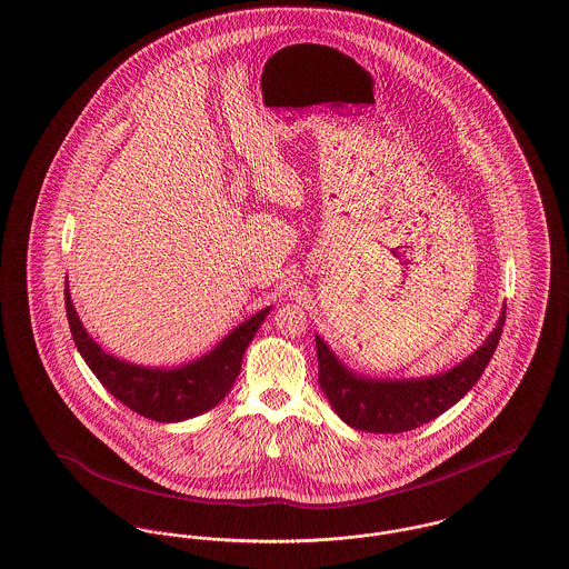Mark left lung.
Wrapping results in <instances>:
<instances>
[{"mask_svg":"<svg viewBox=\"0 0 569 569\" xmlns=\"http://www.w3.org/2000/svg\"><path fill=\"white\" fill-rule=\"evenodd\" d=\"M505 325V309L486 341L456 368L423 378H369L341 363L329 343L316 335L318 382L337 417L355 430L400 435L449 410L475 387L488 368Z\"/></svg>","mask_w":569,"mask_h":569,"instance_id":"1","label":"left lung"}]
</instances>
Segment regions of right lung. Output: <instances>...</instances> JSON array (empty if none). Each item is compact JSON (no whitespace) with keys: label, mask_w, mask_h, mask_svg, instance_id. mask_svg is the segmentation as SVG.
I'll return each mask as SVG.
<instances>
[{"label":"right lung","mask_w":569,"mask_h":569,"mask_svg":"<svg viewBox=\"0 0 569 569\" xmlns=\"http://www.w3.org/2000/svg\"><path fill=\"white\" fill-rule=\"evenodd\" d=\"M70 333L86 366L101 380L102 387L129 406L137 415L161 423H178L208 412L223 400L240 373V363L247 346L264 322L270 307L240 322L232 333L226 335L210 352L178 368H146L122 361L109 352L88 333L64 290Z\"/></svg>","instance_id":"obj_1"}]
</instances>
